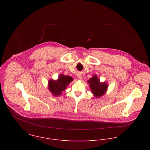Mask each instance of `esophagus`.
Returning a JSON list of instances; mask_svg holds the SVG:
<instances>
[{"instance_id":"obj_1","label":"esophagus","mask_w":150,"mask_h":150,"mask_svg":"<svg viewBox=\"0 0 150 150\" xmlns=\"http://www.w3.org/2000/svg\"><path fill=\"white\" fill-rule=\"evenodd\" d=\"M79 78L80 80H81V77H79Z\"/></svg>"}]
</instances>
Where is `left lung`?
I'll return each instance as SVG.
<instances>
[{
    "instance_id": "obj_1",
    "label": "left lung",
    "mask_w": 150,
    "mask_h": 150,
    "mask_svg": "<svg viewBox=\"0 0 150 150\" xmlns=\"http://www.w3.org/2000/svg\"><path fill=\"white\" fill-rule=\"evenodd\" d=\"M88 83L89 84L91 89L92 93L96 97H100L105 94L107 88L106 83H100L99 79L97 78L96 76H94L90 79Z\"/></svg>"
}]
</instances>
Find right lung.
<instances>
[{
	"instance_id": "1",
	"label": "right lung",
	"mask_w": 150,
	"mask_h": 150,
	"mask_svg": "<svg viewBox=\"0 0 150 150\" xmlns=\"http://www.w3.org/2000/svg\"><path fill=\"white\" fill-rule=\"evenodd\" d=\"M73 80L72 77L60 75L57 81L50 80L48 83V88L54 96H59L61 94L62 91H64L67 86Z\"/></svg>"
}]
</instances>
